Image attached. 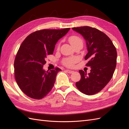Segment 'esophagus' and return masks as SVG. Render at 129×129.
<instances>
[{
	"instance_id": "34e87169",
	"label": "esophagus",
	"mask_w": 129,
	"mask_h": 129,
	"mask_svg": "<svg viewBox=\"0 0 129 129\" xmlns=\"http://www.w3.org/2000/svg\"><path fill=\"white\" fill-rule=\"evenodd\" d=\"M65 71H66V72H67V73H69V74H72V73H74V71H73V70H66Z\"/></svg>"
}]
</instances>
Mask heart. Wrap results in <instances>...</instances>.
<instances>
[{
	"label": "heart",
	"mask_w": 129,
	"mask_h": 129,
	"mask_svg": "<svg viewBox=\"0 0 129 129\" xmlns=\"http://www.w3.org/2000/svg\"><path fill=\"white\" fill-rule=\"evenodd\" d=\"M69 41L72 46L75 45L79 43H82V40L80 37L76 35H73L69 38ZM79 60L77 56H73L65 58L62 60V64L67 67H72Z\"/></svg>",
	"instance_id": "1"
}]
</instances>
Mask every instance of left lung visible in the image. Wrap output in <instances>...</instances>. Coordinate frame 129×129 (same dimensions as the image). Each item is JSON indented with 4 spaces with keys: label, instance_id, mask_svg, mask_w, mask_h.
<instances>
[{
    "label": "left lung",
    "instance_id": "1",
    "mask_svg": "<svg viewBox=\"0 0 129 129\" xmlns=\"http://www.w3.org/2000/svg\"><path fill=\"white\" fill-rule=\"evenodd\" d=\"M86 40L88 60L87 67L91 68L87 74L79 70L81 79L76 83L77 88L83 94L92 95L100 91L113 77L116 65L117 52L111 39L103 32L92 27L73 28Z\"/></svg>",
    "mask_w": 129,
    "mask_h": 129
}]
</instances>
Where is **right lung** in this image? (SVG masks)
<instances>
[{"mask_svg":"<svg viewBox=\"0 0 129 129\" xmlns=\"http://www.w3.org/2000/svg\"><path fill=\"white\" fill-rule=\"evenodd\" d=\"M70 28L43 29L29 34L19 48L14 67L15 80L24 94L34 99L44 98L54 86L57 73L45 71L43 66L48 55L53 54L56 43Z\"/></svg>","mask_w":129,"mask_h":129,"instance_id":"obj_1","label":"right lung"}]
</instances>
